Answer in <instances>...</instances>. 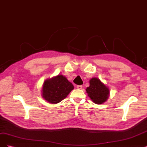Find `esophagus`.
I'll return each instance as SVG.
<instances>
[{
  "label": "esophagus",
  "mask_w": 147,
  "mask_h": 147,
  "mask_svg": "<svg viewBox=\"0 0 147 147\" xmlns=\"http://www.w3.org/2000/svg\"><path fill=\"white\" fill-rule=\"evenodd\" d=\"M77 88L78 89H79V90H81V89H82L83 86H82V85H77Z\"/></svg>",
  "instance_id": "obj_1"
}]
</instances>
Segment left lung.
<instances>
[{"label": "left lung", "mask_w": 147, "mask_h": 147, "mask_svg": "<svg viewBox=\"0 0 147 147\" xmlns=\"http://www.w3.org/2000/svg\"><path fill=\"white\" fill-rule=\"evenodd\" d=\"M89 82L90 86L86 89V91L94 103L102 104L107 100L110 96V90L106 84L97 77L92 78Z\"/></svg>", "instance_id": "8db88e82"}]
</instances>
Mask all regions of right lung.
Instances as JSON below:
<instances>
[{"label": "right lung", "instance_id": "add662e5", "mask_svg": "<svg viewBox=\"0 0 147 147\" xmlns=\"http://www.w3.org/2000/svg\"><path fill=\"white\" fill-rule=\"evenodd\" d=\"M74 89L72 83L63 75L48 78L43 82L42 96L50 104H57L64 99Z\"/></svg>", "mask_w": 147, "mask_h": 147}]
</instances>
